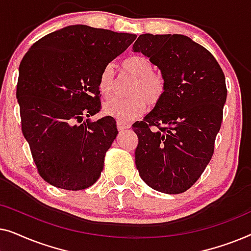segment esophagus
I'll return each mask as SVG.
<instances>
[{
    "instance_id": "1",
    "label": "esophagus",
    "mask_w": 251,
    "mask_h": 251,
    "mask_svg": "<svg viewBox=\"0 0 251 251\" xmlns=\"http://www.w3.org/2000/svg\"><path fill=\"white\" fill-rule=\"evenodd\" d=\"M118 128L119 130H125L130 128V125L126 121H121V120H118Z\"/></svg>"
}]
</instances>
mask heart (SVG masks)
Returning a JSON list of instances; mask_svg holds the SVG:
<instances>
[{"instance_id":"heart-1","label":"heart","mask_w":251,"mask_h":251,"mask_svg":"<svg viewBox=\"0 0 251 251\" xmlns=\"http://www.w3.org/2000/svg\"><path fill=\"white\" fill-rule=\"evenodd\" d=\"M121 68L126 73L136 76L130 90L132 97L111 99L105 102L102 109L109 116H114L121 121H130L146 111L147 101L156 104L162 98L166 90V81L160 74L153 72L152 61L144 56L126 58L121 63ZM97 85L101 97L109 98L113 95L115 74L111 65L105 66L99 73Z\"/></svg>"}]
</instances>
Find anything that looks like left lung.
<instances>
[{"label": "left lung", "mask_w": 251, "mask_h": 251, "mask_svg": "<svg viewBox=\"0 0 251 251\" xmlns=\"http://www.w3.org/2000/svg\"><path fill=\"white\" fill-rule=\"evenodd\" d=\"M132 49L149 57L166 81L162 98L132 125L139 140L136 167L153 190L183 193L214 154L227 96L225 75L205 48L180 34H142Z\"/></svg>", "instance_id": "left-lung-1"}]
</instances>
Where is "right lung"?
<instances>
[{
    "instance_id": "obj_1",
    "label": "right lung",
    "mask_w": 251,
    "mask_h": 251,
    "mask_svg": "<svg viewBox=\"0 0 251 251\" xmlns=\"http://www.w3.org/2000/svg\"><path fill=\"white\" fill-rule=\"evenodd\" d=\"M136 37L72 25L43 36L24 56L16 94L22 131L47 183L80 191L100 177L119 131L112 116L89 119L100 111L98 76Z\"/></svg>"
}]
</instances>
